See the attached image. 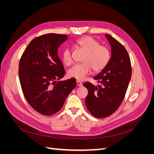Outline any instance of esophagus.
Segmentation results:
<instances>
[{"instance_id":"esophagus-1","label":"esophagus","mask_w":154,"mask_h":154,"mask_svg":"<svg viewBox=\"0 0 154 154\" xmlns=\"http://www.w3.org/2000/svg\"><path fill=\"white\" fill-rule=\"evenodd\" d=\"M76 84H77L78 86H80V87H82V85H83L82 83L81 82H80V81H77L76 82Z\"/></svg>"}]
</instances>
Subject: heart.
<instances>
[{
  "mask_svg": "<svg viewBox=\"0 0 154 154\" xmlns=\"http://www.w3.org/2000/svg\"><path fill=\"white\" fill-rule=\"evenodd\" d=\"M77 44L87 52L83 60L84 63L74 65L68 71V75L78 80H83L91 72L92 69L94 71L98 72L106 67L110 59V52L108 49L100 45L98 42L90 36L82 37L78 40ZM62 58L67 66L72 63L71 49H64Z\"/></svg>",
  "mask_w": 154,
  "mask_h": 154,
  "instance_id": "heart-1",
  "label": "heart"
}]
</instances>
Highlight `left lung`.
I'll return each instance as SVG.
<instances>
[{"label":"left lung","instance_id":"8db88e82","mask_svg":"<svg viewBox=\"0 0 154 154\" xmlns=\"http://www.w3.org/2000/svg\"><path fill=\"white\" fill-rule=\"evenodd\" d=\"M111 48V57L106 67L94 77L101 85L83 83L88 91L85 104L97 118L108 117L117 110L124 99L132 76L127 51L112 36L105 34Z\"/></svg>","mask_w":154,"mask_h":154}]
</instances>
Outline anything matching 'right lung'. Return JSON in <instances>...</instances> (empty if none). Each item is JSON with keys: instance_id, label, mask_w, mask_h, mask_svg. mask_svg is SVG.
<instances>
[{"instance_id": "1", "label": "right lung", "mask_w": 154, "mask_h": 154, "mask_svg": "<svg viewBox=\"0 0 154 154\" xmlns=\"http://www.w3.org/2000/svg\"><path fill=\"white\" fill-rule=\"evenodd\" d=\"M67 39V35L40 36L27 45L20 59L18 75L23 93L32 108L42 115L58 112L76 86L74 78L57 82L65 74L58 49Z\"/></svg>"}]
</instances>
